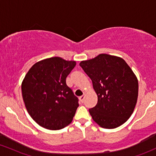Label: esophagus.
I'll list each match as a JSON object with an SVG mask.
<instances>
[{
  "label": "esophagus",
  "mask_w": 156,
  "mask_h": 156,
  "mask_svg": "<svg viewBox=\"0 0 156 156\" xmlns=\"http://www.w3.org/2000/svg\"><path fill=\"white\" fill-rule=\"evenodd\" d=\"M84 98H85V95L84 94H83V96H80V97H79L80 101H81V102H83V100H84Z\"/></svg>",
  "instance_id": "obj_1"
}]
</instances>
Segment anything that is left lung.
<instances>
[{
	"label": "left lung",
	"instance_id": "1",
	"mask_svg": "<svg viewBox=\"0 0 156 156\" xmlns=\"http://www.w3.org/2000/svg\"><path fill=\"white\" fill-rule=\"evenodd\" d=\"M79 65L98 96L96 105L89 110L93 120L105 129L122 125L133 113L138 96V81L132 69L122 58L107 54Z\"/></svg>",
	"mask_w": 156,
	"mask_h": 156
}]
</instances>
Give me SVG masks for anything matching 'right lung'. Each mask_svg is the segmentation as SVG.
<instances>
[{"label": "right lung", "instance_id": "add662e5", "mask_svg": "<svg viewBox=\"0 0 156 156\" xmlns=\"http://www.w3.org/2000/svg\"><path fill=\"white\" fill-rule=\"evenodd\" d=\"M76 62L50 57L33 65L22 83L26 109L38 125L59 130L69 125L79 106L78 99L66 83Z\"/></svg>", "mask_w": 156, "mask_h": 156}]
</instances>
